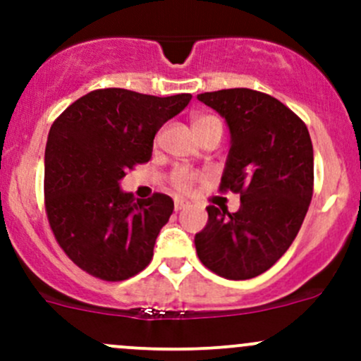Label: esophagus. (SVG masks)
Masks as SVG:
<instances>
[{
    "mask_svg": "<svg viewBox=\"0 0 361 361\" xmlns=\"http://www.w3.org/2000/svg\"><path fill=\"white\" fill-rule=\"evenodd\" d=\"M188 206H190V202L183 201V199H176V201H174V209L176 211L185 209V207H188Z\"/></svg>",
    "mask_w": 361,
    "mask_h": 361,
    "instance_id": "34e87169",
    "label": "esophagus"
}]
</instances>
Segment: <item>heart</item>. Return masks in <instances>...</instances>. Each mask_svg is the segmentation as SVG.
Here are the masks:
<instances>
[{"instance_id": "b5f03b06", "label": "heart", "mask_w": 361, "mask_h": 361, "mask_svg": "<svg viewBox=\"0 0 361 361\" xmlns=\"http://www.w3.org/2000/svg\"><path fill=\"white\" fill-rule=\"evenodd\" d=\"M213 120H218V118L213 115L194 116V120H192V129H194L195 133V130L202 129L204 126H207V123L213 122ZM201 178H202L201 173H197V171L187 169V167H178V169H174L173 173H171L169 183L171 187H173L176 192H180V194H190V192H194L197 181H201Z\"/></svg>"}]
</instances>
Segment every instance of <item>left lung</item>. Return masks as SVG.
I'll return each instance as SVG.
<instances>
[{
    "mask_svg": "<svg viewBox=\"0 0 361 361\" xmlns=\"http://www.w3.org/2000/svg\"><path fill=\"white\" fill-rule=\"evenodd\" d=\"M231 129L220 192L239 194L235 213L207 206L195 234L204 267L225 279H251L271 269L302 227L314 188V155L305 123L269 94L251 89L204 92Z\"/></svg>",
    "mask_w": 361,
    "mask_h": 361,
    "instance_id": "left-lung-1",
    "label": "left lung"
}]
</instances>
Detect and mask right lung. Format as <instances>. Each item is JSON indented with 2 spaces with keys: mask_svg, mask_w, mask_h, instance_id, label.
<instances>
[{
  "mask_svg": "<svg viewBox=\"0 0 361 361\" xmlns=\"http://www.w3.org/2000/svg\"><path fill=\"white\" fill-rule=\"evenodd\" d=\"M190 99L111 87L85 94L54 120L45 148L47 218L57 245L87 274L123 281L152 262L173 199L155 192L136 202L118 181L150 160L157 130Z\"/></svg>",
  "mask_w": 361,
  "mask_h": 361,
  "instance_id": "obj_1",
  "label": "right lung"
}]
</instances>
